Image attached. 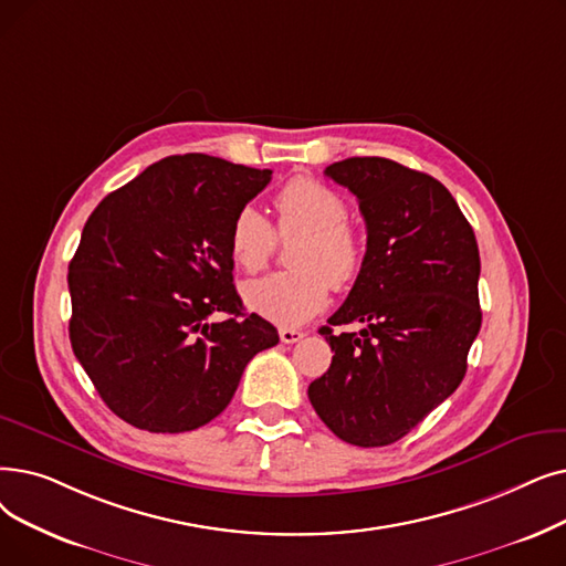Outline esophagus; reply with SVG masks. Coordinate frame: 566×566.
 <instances>
[{
    "label": "esophagus",
    "mask_w": 566,
    "mask_h": 566,
    "mask_svg": "<svg viewBox=\"0 0 566 566\" xmlns=\"http://www.w3.org/2000/svg\"><path fill=\"white\" fill-rule=\"evenodd\" d=\"M303 337H305V333H303V331H298V328H280V339H282L284 344L301 342Z\"/></svg>",
    "instance_id": "obj_1"
}]
</instances>
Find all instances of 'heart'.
Masks as SVG:
<instances>
[{
    "label": "heart",
    "mask_w": 566,
    "mask_h": 566,
    "mask_svg": "<svg viewBox=\"0 0 566 566\" xmlns=\"http://www.w3.org/2000/svg\"><path fill=\"white\" fill-rule=\"evenodd\" d=\"M277 231L282 238L301 235L291 254L296 270L273 273L242 286L252 312L277 326H301L328 305L331 284L349 286L363 270L365 248L347 222L349 208L328 185L293 178L275 193ZM229 250L244 273H256L277 250V233L268 217L244 206L229 229Z\"/></svg>",
    "instance_id": "heart-1"
}]
</instances>
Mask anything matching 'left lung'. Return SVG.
Returning <instances> with one entry per match:
<instances>
[{
	"label": "left lung",
	"mask_w": 566,
	"mask_h": 566,
	"mask_svg": "<svg viewBox=\"0 0 566 566\" xmlns=\"http://www.w3.org/2000/svg\"><path fill=\"white\" fill-rule=\"evenodd\" d=\"M367 227L363 270L322 333L335 352L310 384L314 411L354 447H388L444 402L481 328L479 244L451 191L384 157L335 161ZM363 323L360 334L335 325Z\"/></svg>",
	"instance_id": "1"
}]
</instances>
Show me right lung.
Segmentation results:
<instances>
[{
	"instance_id": "obj_1",
	"label": "right lung",
	"mask_w": 566,
	"mask_h": 566,
	"mask_svg": "<svg viewBox=\"0 0 566 566\" xmlns=\"http://www.w3.org/2000/svg\"><path fill=\"white\" fill-rule=\"evenodd\" d=\"M273 170L208 155L166 157L111 191L69 263V337L122 421L187 432L231 402L244 365L280 342L242 314L229 229ZM224 311L222 323H210Z\"/></svg>"
}]
</instances>
